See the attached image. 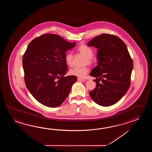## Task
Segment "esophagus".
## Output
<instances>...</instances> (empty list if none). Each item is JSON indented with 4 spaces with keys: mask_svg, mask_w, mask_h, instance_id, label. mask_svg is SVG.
Listing matches in <instances>:
<instances>
[{
    "mask_svg": "<svg viewBox=\"0 0 152 152\" xmlns=\"http://www.w3.org/2000/svg\"><path fill=\"white\" fill-rule=\"evenodd\" d=\"M77 80L78 81H85L86 80L84 78H80V77H77Z\"/></svg>",
    "mask_w": 152,
    "mask_h": 152,
    "instance_id": "1",
    "label": "esophagus"
}]
</instances>
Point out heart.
<instances>
[{
    "instance_id": "1",
    "label": "heart",
    "mask_w": 152,
    "mask_h": 152,
    "mask_svg": "<svg viewBox=\"0 0 152 152\" xmlns=\"http://www.w3.org/2000/svg\"><path fill=\"white\" fill-rule=\"evenodd\" d=\"M77 51L81 54L84 55L86 58L85 61V64L92 65L93 64V60L92 58L94 56V52L92 49L88 47L85 45H81L77 47ZM74 56L71 53H67L65 55V61L66 64L72 66L73 64ZM88 73V68L87 67H75L72 68L70 71L69 74L72 75H75L77 77H83L87 75Z\"/></svg>"
}]
</instances>
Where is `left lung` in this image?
Wrapping results in <instances>:
<instances>
[{
  "label": "left lung",
  "mask_w": 152,
  "mask_h": 152,
  "mask_svg": "<svg viewBox=\"0 0 152 152\" xmlns=\"http://www.w3.org/2000/svg\"><path fill=\"white\" fill-rule=\"evenodd\" d=\"M87 45L98 49V65L90 74L97 77L94 80L96 87L90 92V95L100 106L113 105L125 95L130 87L132 58L126 44L116 36L103 34Z\"/></svg>",
  "instance_id": "1"
}]
</instances>
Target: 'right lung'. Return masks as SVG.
I'll return each instance as SVG.
<instances>
[{"instance_id":"1","label":"right lung","mask_w":152,"mask_h":152,"mask_svg":"<svg viewBox=\"0 0 152 152\" xmlns=\"http://www.w3.org/2000/svg\"><path fill=\"white\" fill-rule=\"evenodd\" d=\"M75 45L53 34H43L29 43L22 59L24 81L39 103L55 107L68 96L77 77H64L68 71L65 55Z\"/></svg>"}]
</instances>
